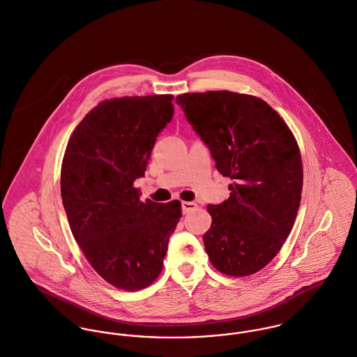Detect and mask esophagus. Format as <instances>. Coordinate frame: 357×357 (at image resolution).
<instances>
[{
	"mask_svg": "<svg viewBox=\"0 0 357 357\" xmlns=\"http://www.w3.org/2000/svg\"><path fill=\"white\" fill-rule=\"evenodd\" d=\"M181 206H183V213L187 214L191 210H194L195 207H196V203H194V202H183Z\"/></svg>",
	"mask_w": 357,
	"mask_h": 357,
	"instance_id": "esophagus-1",
	"label": "esophagus"
}]
</instances>
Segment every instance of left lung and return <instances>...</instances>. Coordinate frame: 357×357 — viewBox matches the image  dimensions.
Instances as JSON below:
<instances>
[{
  "mask_svg": "<svg viewBox=\"0 0 357 357\" xmlns=\"http://www.w3.org/2000/svg\"><path fill=\"white\" fill-rule=\"evenodd\" d=\"M208 146L217 170L233 180L203 243L211 264L230 277L258 273L274 259L292 230L303 190L296 137L263 99L233 91L176 98Z\"/></svg>",
  "mask_w": 357,
  "mask_h": 357,
  "instance_id": "1",
  "label": "left lung"
}]
</instances>
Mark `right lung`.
Listing matches in <instances>:
<instances>
[{"mask_svg": "<svg viewBox=\"0 0 357 357\" xmlns=\"http://www.w3.org/2000/svg\"><path fill=\"white\" fill-rule=\"evenodd\" d=\"M173 96L99 102L72 132L61 165L68 222L86 259L110 285L140 291L162 271L181 203L140 200L157 136L173 116Z\"/></svg>", "mask_w": 357, "mask_h": 357, "instance_id": "obj_1", "label": "right lung"}]
</instances>
